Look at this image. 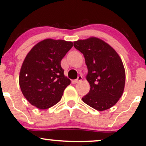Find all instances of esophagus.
I'll use <instances>...</instances> for the list:
<instances>
[{"mask_svg": "<svg viewBox=\"0 0 146 146\" xmlns=\"http://www.w3.org/2000/svg\"><path fill=\"white\" fill-rule=\"evenodd\" d=\"M82 79H83L81 75H79V76L78 77V78H77L76 80H73V84H77V83L80 82H81L82 80Z\"/></svg>", "mask_w": 146, "mask_h": 146, "instance_id": "34e87169", "label": "esophagus"}]
</instances>
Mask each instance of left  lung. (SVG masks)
<instances>
[{
	"label": "left lung",
	"instance_id": "1",
	"mask_svg": "<svg viewBox=\"0 0 146 146\" xmlns=\"http://www.w3.org/2000/svg\"><path fill=\"white\" fill-rule=\"evenodd\" d=\"M73 45L83 53L88 68L90 88L82 101L99 111L111 108L124 89L125 73L120 57L109 44L95 37L79 40Z\"/></svg>",
	"mask_w": 146,
	"mask_h": 146
}]
</instances>
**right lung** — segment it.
I'll use <instances>...</instances> for the list:
<instances>
[{
	"label": "right lung",
	"mask_w": 146,
	"mask_h": 146,
	"mask_svg": "<svg viewBox=\"0 0 146 146\" xmlns=\"http://www.w3.org/2000/svg\"><path fill=\"white\" fill-rule=\"evenodd\" d=\"M72 42L46 39L31 48L23 62L19 84L25 98L39 109L60 102L71 80L64 75L61 60L73 46Z\"/></svg>",
	"instance_id": "add662e5"
}]
</instances>
